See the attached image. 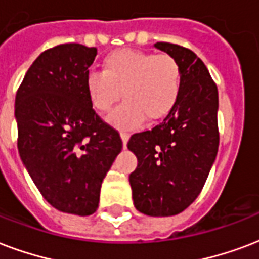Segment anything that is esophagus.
<instances>
[{
	"mask_svg": "<svg viewBox=\"0 0 259 259\" xmlns=\"http://www.w3.org/2000/svg\"><path fill=\"white\" fill-rule=\"evenodd\" d=\"M121 138H122V143H123V148H126V144H127V140H129V134L125 133V132H122Z\"/></svg>",
	"mask_w": 259,
	"mask_h": 259,
	"instance_id": "1",
	"label": "esophagus"
}]
</instances>
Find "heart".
<instances>
[{
	"label": "heart",
	"instance_id": "obj_1",
	"mask_svg": "<svg viewBox=\"0 0 259 259\" xmlns=\"http://www.w3.org/2000/svg\"><path fill=\"white\" fill-rule=\"evenodd\" d=\"M181 66L168 54L148 51H112L103 61V73L91 72L85 90L91 106L107 114L122 98L125 102L110 115L118 129L137 127L144 119H164L177 104L181 92Z\"/></svg>",
	"mask_w": 259,
	"mask_h": 259
}]
</instances>
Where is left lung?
Listing matches in <instances>:
<instances>
[{"instance_id":"obj_1","label":"left lung","mask_w":259,"mask_h":259,"mask_svg":"<svg viewBox=\"0 0 259 259\" xmlns=\"http://www.w3.org/2000/svg\"><path fill=\"white\" fill-rule=\"evenodd\" d=\"M181 66L175 107L152 130L130 137L137 156L129 182L134 206L148 216H174L200 195L219 149V92L205 64L186 47L157 42Z\"/></svg>"}]
</instances>
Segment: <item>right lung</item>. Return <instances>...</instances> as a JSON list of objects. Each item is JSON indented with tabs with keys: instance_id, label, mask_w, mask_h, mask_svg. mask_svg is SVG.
Returning a JSON list of instances; mask_svg holds the SVG:
<instances>
[{
	"instance_id": "1",
	"label": "right lung",
	"mask_w": 259,
	"mask_h": 259,
	"mask_svg": "<svg viewBox=\"0 0 259 259\" xmlns=\"http://www.w3.org/2000/svg\"><path fill=\"white\" fill-rule=\"evenodd\" d=\"M98 54L78 43L43 51L17 90V148L43 198L61 212L90 216L122 151L114 127L95 112L85 77Z\"/></svg>"
}]
</instances>
